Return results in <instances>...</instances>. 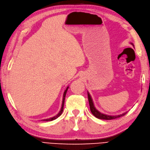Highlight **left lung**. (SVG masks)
I'll list each match as a JSON object with an SVG mask.
<instances>
[{"label": "left lung", "instance_id": "1", "mask_svg": "<svg viewBox=\"0 0 150 150\" xmlns=\"http://www.w3.org/2000/svg\"><path fill=\"white\" fill-rule=\"evenodd\" d=\"M130 44L133 45L132 43H130ZM87 94H88V99H89L91 112L92 113H93V115H94V117H96L99 119H103V120H112V119L117 118H119V117H121L122 116H124V115L127 113V112H125V113L120 114V115H115V116H112V115H106V114L99 112V111L94 107V103L93 101V99H92V98L90 94L89 93H87Z\"/></svg>", "mask_w": 150, "mask_h": 150}]
</instances>
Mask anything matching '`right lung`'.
Here are the masks:
<instances>
[{
  "instance_id": "obj_1",
  "label": "right lung",
  "mask_w": 150,
  "mask_h": 150,
  "mask_svg": "<svg viewBox=\"0 0 150 150\" xmlns=\"http://www.w3.org/2000/svg\"><path fill=\"white\" fill-rule=\"evenodd\" d=\"M69 88V87H67V88L66 89V90L64 91V94H63V102H62V106H61V108L60 112H59V113H57V115H56V116L53 117L52 118H47V119H44V120H42L43 121H52L53 120H55L57 117H59L60 115L62 114L63 113V107H64V99H65V96H66V94H67V92L68 91V89Z\"/></svg>"
}]
</instances>
